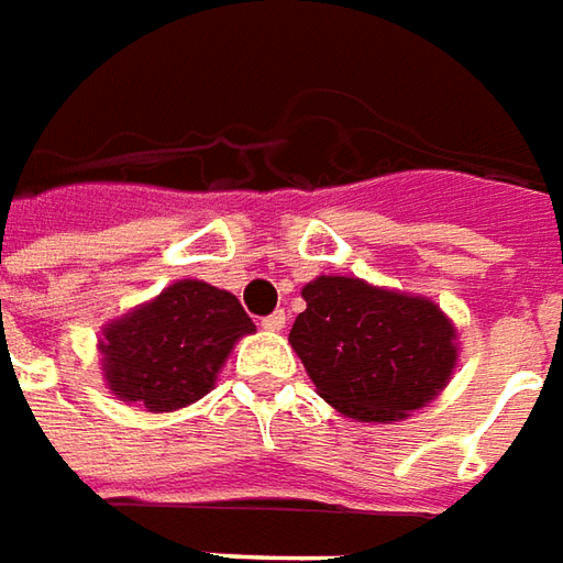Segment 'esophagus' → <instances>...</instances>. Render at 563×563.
Returning <instances> with one entry per match:
<instances>
[{
  "mask_svg": "<svg viewBox=\"0 0 563 563\" xmlns=\"http://www.w3.org/2000/svg\"><path fill=\"white\" fill-rule=\"evenodd\" d=\"M285 321H288V318H285V312H273L263 318L261 327L263 330H269V333H282V330H285Z\"/></svg>",
  "mask_w": 563,
  "mask_h": 563,
  "instance_id": "34e87169",
  "label": "esophagus"
}]
</instances>
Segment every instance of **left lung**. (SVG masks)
<instances>
[{"label": "left lung", "mask_w": 563, "mask_h": 563, "mask_svg": "<svg viewBox=\"0 0 563 563\" xmlns=\"http://www.w3.org/2000/svg\"><path fill=\"white\" fill-rule=\"evenodd\" d=\"M288 342L318 397L366 424H390L437 400L457 366V330L421 294L318 275L300 290Z\"/></svg>", "instance_id": "left-lung-1"}]
</instances>
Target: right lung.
I'll return each instance as SVG.
<instances>
[{"label":"right lung","mask_w":563,"mask_h":563,"mask_svg":"<svg viewBox=\"0 0 563 563\" xmlns=\"http://www.w3.org/2000/svg\"><path fill=\"white\" fill-rule=\"evenodd\" d=\"M254 324L230 290L181 278L99 333L102 378L126 406L175 412L202 400Z\"/></svg>","instance_id":"obj_1"}]
</instances>
